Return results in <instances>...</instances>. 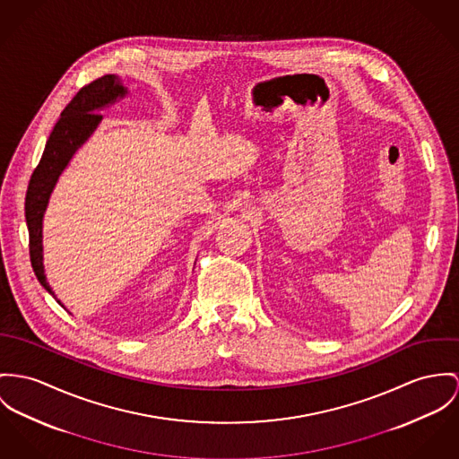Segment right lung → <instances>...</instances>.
Returning a JSON list of instances; mask_svg holds the SVG:
<instances>
[{"label": "right lung", "instance_id": "add662e5", "mask_svg": "<svg viewBox=\"0 0 459 459\" xmlns=\"http://www.w3.org/2000/svg\"><path fill=\"white\" fill-rule=\"evenodd\" d=\"M129 94L122 80L117 74H105L92 83L82 87L78 94L71 100L61 113L50 138L47 140L39 164L30 181L26 194V223L30 230V255L31 265L39 284L61 304V300L52 291L45 276L43 265V216L47 212L50 195L56 188L59 177L68 168L73 155L83 146L103 117L98 113L106 106L115 105ZM63 306V304H61ZM65 307V306H63Z\"/></svg>", "mask_w": 459, "mask_h": 459}]
</instances>
